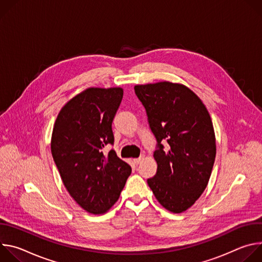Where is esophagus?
Instances as JSON below:
<instances>
[{
    "mask_svg": "<svg viewBox=\"0 0 262 262\" xmlns=\"http://www.w3.org/2000/svg\"><path fill=\"white\" fill-rule=\"evenodd\" d=\"M143 160H144V157L142 156V157H140V158H138V159H134V163H135L136 165H138V164H140Z\"/></svg>",
    "mask_w": 262,
    "mask_h": 262,
    "instance_id": "34e87169",
    "label": "esophagus"
}]
</instances>
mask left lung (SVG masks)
I'll return each instance as SVG.
<instances>
[{"mask_svg":"<svg viewBox=\"0 0 262 262\" xmlns=\"http://www.w3.org/2000/svg\"><path fill=\"white\" fill-rule=\"evenodd\" d=\"M135 92L158 142L157 174L147 183L161 205L180 213L199 199L211 174L216 151L211 118L202 100L184 85H137Z\"/></svg>","mask_w":262,"mask_h":262,"instance_id":"8db88e82","label":"left lung"}]
</instances>
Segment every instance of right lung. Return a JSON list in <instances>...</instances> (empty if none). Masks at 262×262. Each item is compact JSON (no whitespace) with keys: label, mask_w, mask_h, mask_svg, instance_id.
I'll use <instances>...</instances> for the list:
<instances>
[{"label":"right lung","mask_w":262,"mask_h":262,"mask_svg":"<svg viewBox=\"0 0 262 262\" xmlns=\"http://www.w3.org/2000/svg\"><path fill=\"white\" fill-rule=\"evenodd\" d=\"M123 89L88 88L72 97L55 121L51 150L69 195L93 214L106 212L118 200L132 173L130 166L112 149V122Z\"/></svg>","instance_id":"obj_1"}]
</instances>
